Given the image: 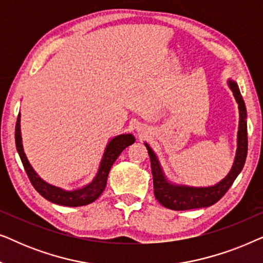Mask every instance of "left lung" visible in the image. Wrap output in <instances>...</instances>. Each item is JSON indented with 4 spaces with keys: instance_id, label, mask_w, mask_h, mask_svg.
<instances>
[{
    "instance_id": "left-lung-1",
    "label": "left lung",
    "mask_w": 263,
    "mask_h": 263,
    "mask_svg": "<svg viewBox=\"0 0 263 263\" xmlns=\"http://www.w3.org/2000/svg\"><path fill=\"white\" fill-rule=\"evenodd\" d=\"M230 88L232 89L233 96L238 103L239 109V128H238V140H237V153L235 163L229 175L219 182L218 184L207 188H194L186 185L171 184L166 181L161 170L159 161L151 147L145 143L151 158V167L153 175V186L156 199L168 210L175 211H186L195 210V208L210 207L215 202H218L226 192L235 182L237 176L242 171L247 159L248 153V130H247V109L244 100L240 95L238 85L235 81H229Z\"/></svg>"
}]
</instances>
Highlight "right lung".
<instances>
[{
  "mask_svg": "<svg viewBox=\"0 0 263 263\" xmlns=\"http://www.w3.org/2000/svg\"><path fill=\"white\" fill-rule=\"evenodd\" d=\"M135 142V138L132 134H123L118 135L114 138L107 143L105 153H104L102 163H100L99 171L95 179L84 188L73 190V192H67L61 188H57L55 185L49 184L43 181L39 176L35 174L33 168L28 163L26 156L24 153L23 143H21V133H20V114L17 116L16 125H15V145L17 153H19L20 159L23 161L25 171L30 178L32 185L34 189L44 197V199L51 201L52 203L61 204V206L68 207H79L86 206V204L92 203L100 196V194L104 192L106 186L107 176H109L110 168L112 164L116 161L118 156L122 153V151L130 146L132 143Z\"/></svg>",
  "mask_w": 263,
  "mask_h": 263,
  "instance_id": "add662e5",
  "label": "right lung"
}]
</instances>
